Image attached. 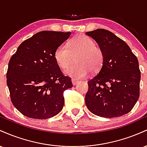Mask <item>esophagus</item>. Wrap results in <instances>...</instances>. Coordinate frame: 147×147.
<instances>
[{
	"label": "esophagus",
	"instance_id": "1",
	"mask_svg": "<svg viewBox=\"0 0 147 147\" xmlns=\"http://www.w3.org/2000/svg\"><path fill=\"white\" fill-rule=\"evenodd\" d=\"M78 82H79V81L77 80V79H72V84H73L74 86L76 85V84L78 83Z\"/></svg>",
	"mask_w": 147,
	"mask_h": 147
}]
</instances>
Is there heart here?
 <instances>
[{
    "instance_id": "heart-1",
    "label": "heart",
    "mask_w": 147,
    "mask_h": 147,
    "mask_svg": "<svg viewBox=\"0 0 147 147\" xmlns=\"http://www.w3.org/2000/svg\"><path fill=\"white\" fill-rule=\"evenodd\" d=\"M77 55V63L67 68L65 74L70 77L84 78L89 72L99 71L104 62L102 49L95 45V42L85 35H78L72 38L68 45H59L54 54L57 64L61 69L68 68Z\"/></svg>"
}]
</instances>
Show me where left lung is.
Instances as JSON below:
<instances>
[{"label":"left lung","instance_id":"obj_1","mask_svg":"<svg viewBox=\"0 0 147 147\" xmlns=\"http://www.w3.org/2000/svg\"><path fill=\"white\" fill-rule=\"evenodd\" d=\"M98 43L104 62L97 75L88 82L85 102L96 115L112 118L133 109L140 97V70L136 55L111 32L97 29L86 33Z\"/></svg>","mask_w":147,"mask_h":147}]
</instances>
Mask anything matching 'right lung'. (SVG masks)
<instances>
[{
  "label": "right lung",
  "instance_id": "obj_1",
  "mask_svg": "<svg viewBox=\"0 0 147 147\" xmlns=\"http://www.w3.org/2000/svg\"><path fill=\"white\" fill-rule=\"evenodd\" d=\"M71 32L43 31L24 41L10 59L7 84L13 105L33 119L54 117L64 105L63 92L72 87L55 60L56 48Z\"/></svg>",
  "mask_w": 147,
  "mask_h": 147
}]
</instances>
